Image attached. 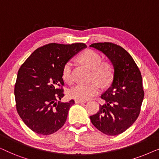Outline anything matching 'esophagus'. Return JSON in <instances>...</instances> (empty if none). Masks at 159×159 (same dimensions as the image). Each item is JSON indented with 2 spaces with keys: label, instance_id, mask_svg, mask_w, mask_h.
Here are the masks:
<instances>
[{
  "label": "esophagus",
  "instance_id": "1",
  "mask_svg": "<svg viewBox=\"0 0 159 159\" xmlns=\"http://www.w3.org/2000/svg\"><path fill=\"white\" fill-rule=\"evenodd\" d=\"M86 101H79V100H75V103L77 104H81V103H85Z\"/></svg>",
  "mask_w": 159,
  "mask_h": 159
}]
</instances>
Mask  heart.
I'll return each instance as SVG.
<instances>
[{
    "mask_svg": "<svg viewBox=\"0 0 159 159\" xmlns=\"http://www.w3.org/2000/svg\"><path fill=\"white\" fill-rule=\"evenodd\" d=\"M80 58L87 66L93 69V79L105 84L110 82L112 77V66L109 63L102 61V57L98 53L93 50H87L82 53ZM73 62L68 61L62 69V77L67 83L73 81ZM100 91V84L95 82L91 84H77L69 90V96L75 100L86 101L96 95Z\"/></svg>",
    "mask_w": 159,
    "mask_h": 159,
    "instance_id": "1",
    "label": "heart"
}]
</instances>
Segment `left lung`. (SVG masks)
Returning <instances> with one entry per match:
<instances>
[{
  "instance_id": "1",
  "label": "left lung",
  "mask_w": 159,
  "mask_h": 159,
  "mask_svg": "<svg viewBox=\"0 0 159 159\" xmlns=\"http://www.w3.org/2000/svg\"><path fill=\"white\" fill-rule=\"evenodd\" d=\"M90 46L102 52L114 69L111 85L101 96L105 104L90 121L103 133L117 135L131 127L140 114L144 98L142 76L132 56L119 45L98 43Z\"/></svg>"
}]
</instances>
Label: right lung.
<instances>
[{"mask_svg": "<svg viewBox=\"0 0 159 159\" xmlns=\"http://www.w3.org/2000/svg\"><path fill=\"white\" fill-rule=\"evenodd\" d=\"M84 43H50L35 50L18 71L14 88L17 112L24 123L36 133L48 135L66 122L74 100L61 102L64 91L62 69L82 50Z\"/></svg>", "mask_w": 159, "mask_h": 159, "instance_id": "obj_1", "label": "right lung"}]
</instances>
